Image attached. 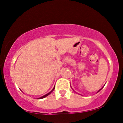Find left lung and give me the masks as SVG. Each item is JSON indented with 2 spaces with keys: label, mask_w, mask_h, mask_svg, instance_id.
Listing matches in <instances>:
<instances>
[{
  "label": "left lung",
  "mask_w": 123,
  "mask_h": 123,
  "mask_svg": "<svg viewBox=\"0 0 123 123\" xmlns=\"http://www.w3.org/2000/svg\"><path fill=\"white\" fill-rule=\"evenodd\" d=\"M103 87H102V88H101V89H99V90L98 91V92H97V93H98V92H99V91H100V90H101V89H102V88H103Z\"/></svg>",
  "instance_id": "left-lung-1"
}]
</instances>
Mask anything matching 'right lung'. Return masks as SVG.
I'll return each instance as SVG.
<instances>
[{
  "mask_svg": "<svg viewBox=\"0 0 123 123\" xmlns=\"http://www.w3.org/2000/svg\"><path fill=\"white\" fill-rule=\"evenodd\" d=\"M54 89H55V86H54V88H53V89H52V90L51 91V92H49V93L46 94V95H43V96L41 97H40V98H37V99H43V98H45V97H47V96H48V95H49V94H51V93L52 92H53V91H54Z\"/></svg>",
  "mask_w": 123,
  "mask_h": 123,
  "instance_id": "add662e5",
  "label": "right lung"
}]
</instances>
